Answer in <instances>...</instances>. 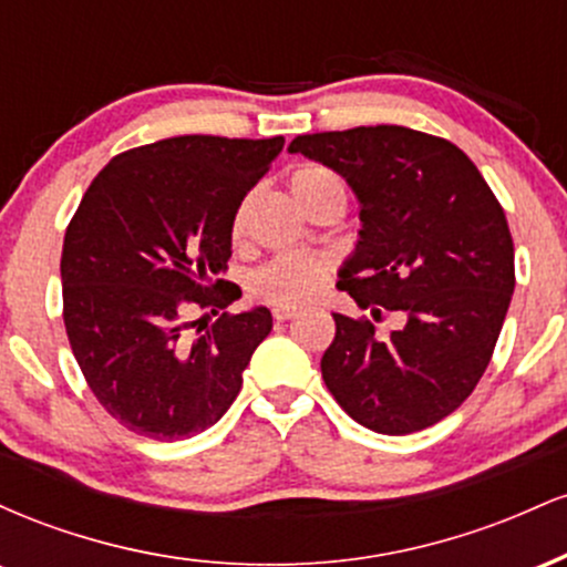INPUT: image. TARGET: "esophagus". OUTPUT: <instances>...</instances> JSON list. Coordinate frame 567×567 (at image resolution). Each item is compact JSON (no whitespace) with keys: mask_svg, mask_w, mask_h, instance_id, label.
I'll return each mask as SVG.
<instances>
[{"mask_svg":"<svg viewBox=\"0 0 567 567\" xmlns=\"http://www.w3.org/2000/svg\"><path fill=\"white\" fill-rule=\"evenodd\" d=\"M271 315H275V320L277 322H285V320H290V317H296L298 311L292 309V306H285V303H277L275 309H271Z\"/></svg>","mask_w":567,"mask_h":567,"instance_id":"1","label":"esophagus"}]
</instances>
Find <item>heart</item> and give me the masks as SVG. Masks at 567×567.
Listing matches in <instances>:
<instances>
[{
  "label": "heart",
  "mask_w": 567,
  "mask_h": 567,
  "mask_svg": "<svg viewBox=\"0 0 567 567\" xmlns=\"http://www.w3.org/2000/svg\"><path fill=\"white\" fill-rule=\"evenodd\" d=\"M336 186H341V181L320 165H303L290 175V192L301 207ZM239 226H243V213L234 218V231H239ZM324 279H328V266L320 258L279 256L250 277V292L271 303L301 306L322 290Z\"/></svg>",
  "instance_id": "b5f03b06"
}]
</instances>
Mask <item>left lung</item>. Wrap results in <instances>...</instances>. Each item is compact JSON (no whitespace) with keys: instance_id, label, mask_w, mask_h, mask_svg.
Returning a JSON list of instances; mask_svg holds the SVG:
<instances>
[{"instance_id":"1","label":"left lung","mask_w":567,"mask_h":567,"mask_svg":"<svg viewBox=\"0 0 567 567\" xmlns=\"http://www.w3.org/2000/svg\"><path fill=\"white\" fill-rule=\"evenodd\" d=\"M360 202V239L338 288L381 320L333 315L322 379L357 424L410 434L437 424L483 379L514 292L509 224L474 162L451 141L400 125L298 135Z\"/></svg>"}]
</instances>
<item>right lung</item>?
Here are the masks:
<instances>
[{
	"mask_svg": "<svg viewBox=\"0 0 567 567\" xmlns=\"http://www.w3.org/2000/svg\"><path fill=\"white\" fill-rule=\"evenodd\" d=\"M282 146V135H178L120 154L84 192L63 239V322L97 402L130 432L194 437L243 389L271 311H220L197 337L183 311L218 313L243 296L218 279L234 218Z\"/></svg>",
	"mask_w": 567,
	"mask_h": 567,
	"instance_id": "1",
	"label": "right lung"
}]
</instances>
